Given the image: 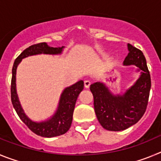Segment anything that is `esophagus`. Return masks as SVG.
Masks as SVG:
<instances>
[{
    "label": "esophagus",
    "instance_id": "34e87169",
    "mask_svg": "<svg viewBox=\"0 0 161 161\" xmlns=\"http://www.w3.org/2000/svg\"><path fill=\"white\" fill-rule=\"evenodd\" d=\"M84 85H85V87L86 88V89H89V86H90L91 83L89 80H85V82H84Z\"/></svg>",
    "mask_w": 161,
    "mask_h": 161
}]
</instances>
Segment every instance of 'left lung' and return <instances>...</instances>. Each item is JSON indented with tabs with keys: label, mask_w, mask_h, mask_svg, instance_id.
<instances>
[{
	"label": "left lung",
	"mask_w": 161,
	"mask_h": 161,
	"mask_svg": "<svg viewBox=\"0 0 161 161\" xmlns=\"http://www.w3.org/2000/svg\"><path fill=\"white\" fill-rule=\"evenodd\" d=\"M129 53L124 65H136L142 70L140 77L123 96H114L104 84L96 82L90 85L93 95L95 113L103 128L119 131L136 124L143 117L151 89V76L142 51L128 43Z\"/></svg>",
	"instance_id": "8db88e82"
}]
</instances>
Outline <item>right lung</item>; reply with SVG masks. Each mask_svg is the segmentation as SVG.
Returning <instances> with one entry per match:
<instances>
[{
  "mask_svg": "<svg viewBox=\"0 0 161 161\" xmlns=\"http://www.w3.org/2000/svg\"><path fill=\"white\" fill-rule=\"evenodd\" d=\"M63 47H52L47 46L46 42L34 44L24 50L23 52L18 55L14 61V66H13L10 89L11 101H12L13 106L21 120L28 126V128L35 134L42 137H55V136L64 135L69 130L72 125L75 104H76V99L80 93L83 90L84 82L83 80H80L70 87L66 88L61 95L59 107L53 117L47 122L38 123L32 122L31 119H28L26 115L24 114L22 108L21 107L16 92V83H15L16 69L18 64L23 58L27 57L30 55L42 53L52 54V55L60 54L62 52Z\"/></svg>",
  "mask_w": 161,
  "mask_h": 161,
  "instance_id": "obj_1",
  "label": "right lung"
}]
</instances>
